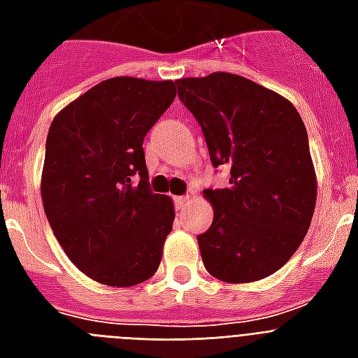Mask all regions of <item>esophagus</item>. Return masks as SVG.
<instances>
[{"label": "esophagus", "instance_id": "esophagus-1", "mask_svg": "<svg viewBox=\"0 0 358 358\" xmlns=\"http://www.w3.org/2000/svg\"><path fill=\"white\" fill-rule=\"evenodd\" d=\"M174 204H176V208H178V210H184V208L189 204V196L187 195L176 196V199H174Z\"/></svg>", "mask_w": 358, "mask_h": 358}]
</instances>
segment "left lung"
Instances as JSON below:
<instances>
[{"mask_svg": "<svg viewBox=\"0 0 358 358\" xmlns=\"http://www.w3.org/2000/svg\"><path fill=\"white\" fill-rule=\"evenodd\" d=\"M201 124L213 167L230 185L204 189L212 227L199 236L206 271L223 282H255L280 269L303 243L317 182L308 135L294 103L229 72L176 81Z\"/></svg>", "mask_w": 358, "mask_h": 358, "instance_id": "8db88e82", "label": "left lung"}]
</instances>
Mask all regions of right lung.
<instances>
[{
	"label": "right lung",
	"mask_w": 358,
	"mask_h": 358,
	"mask_svg": "<svg viewBox=\"0 0 358 358\" xmlns=\"http://www.w3.org/2000/svg\"><path fill=\"white\" fill-rule=\"evenodd\" d=\"M174 85L111 78L61 109L48 131L41 180L48 223L72 264L106 286L148 280L173 230L171 196L148 187L143 141L173 103Z\"/></svg>",
	"instance_id": "obj_1"
}]
</instances>
